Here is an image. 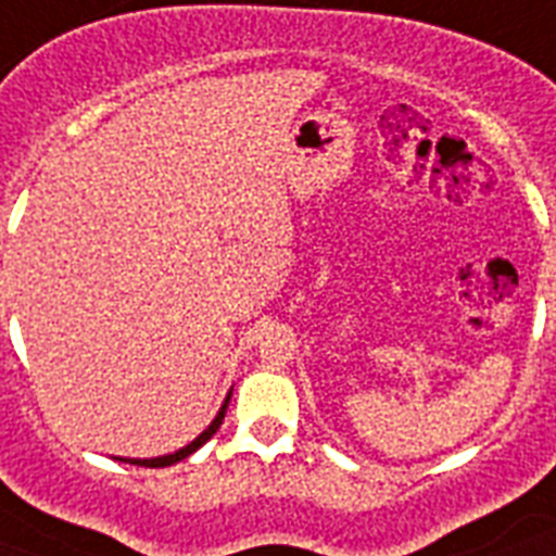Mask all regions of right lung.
Instances as JSON below:
<instances>
[{
	"label": "right lung",
	"mask_w": 556,
	"mask_h": 556,
	"mask_svg": "<svg viewBox=\"0 0 556 556\" xmlns=\"http://www.w3.org/2000/svg\"><path fill=\"white\" fill-rule=\"evenodd\" d=\"M227 404H230V395L225 397V404H222V409H218V415L210 421V427L204 432H201L199 439L190 441L187 447L176 450V453H169V456H159V458H117V462H129V465H141V467H169V465H176V462H181V458H187L190 453H195V450L204 444L207 439H213V432L222 427V421H225V413H227Z\"/></svg>",
	"instance_id": "add662e5"
}]
</instances>
